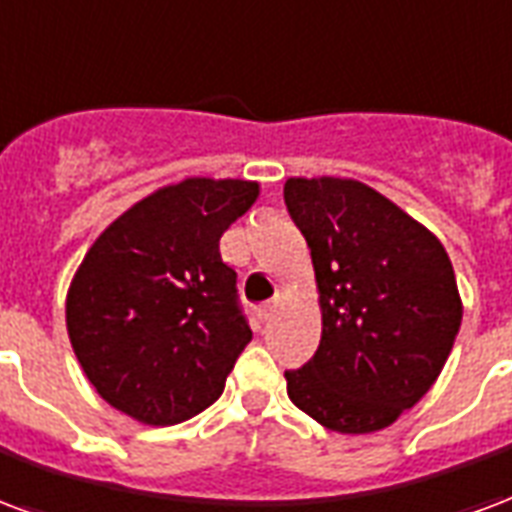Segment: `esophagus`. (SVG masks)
I'll return each instance as SVG.
<instances>
[{"label": "esophagus", "mask_w": 512, "mask_h": 512, "mask_svg": "<svg viewBox=\"0 0 512 512\" xmlns=\"http://www.w3.org/2000/svg\"><path fill=\"white\" fill-rule=\"evenodd\" d=\"M274 312H276V301H268V304H263L260 309H257V317H260L263 323H268V320L274 317Z\"/></svg>", "instance_id": "1"}]
</instances>
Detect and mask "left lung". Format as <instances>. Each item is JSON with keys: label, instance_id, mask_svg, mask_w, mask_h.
<instances>
[{"label": "left lung", "instance_id": "8db88e82", "mask_svg": "<svg viewBox=\"0 0 512 512\" xmlns=\"http://www.w3.org/2000/svg\"><path fill=\"white\" fill-rule=\"evenodd\" d=\"M285 203L312 252L323 336L285 372L287 396L320 426L372 434L437 382L461 295L445 246L393 200L355 179H287Z\"/></svg>", "mask_w": 512, "mask_h": 512}]
</instances>
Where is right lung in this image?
Segmentation results:
<instances>
[{"mask_svg":"<svg viewBox=\"0 0 512 512\" xmlns=\"http://www.w3.org/2000/svg\"><path fill=\"white\" fill-rule=\"evenodd\" d=\"M257 181L192 176L102 230L67 290V333L86 380L146 426L195 418L222 396L252 331L219 238Z\"/></svg>","mask_w":512,"mask_h":512,"instance_id":"obj_1","label":"right lung"}]
</instances>
